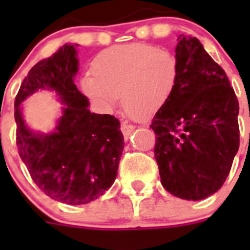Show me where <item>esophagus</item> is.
<instances>
[{
    "label": "esophagus",
    "instance_id": "34e87169",
    "mask_svg": "<svg viewBox=\"0 0 250 250\" xmlns=\"http://www.w3.org/2000/svg\"><path fill=\"white\" fill-rule=\"evenodd\" d=\"M134 130H135V126H134V125H129V124H125V123L121 125V131H123L124 138L126 139V140L129 139V136L131 135V132L134 131Z\"/></svg>",
    "mask_w": 250,
    "mask_h": 250
}]
</instances>
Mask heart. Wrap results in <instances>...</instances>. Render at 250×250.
Returning <instances> with one entry per match:
<instances>
[{
    "label": "heart",
    "mask_w": 250,
    "mask_h": 250,
    "mask_svg": "<svg viewBox=\"0 0 250 250\" xmlns=\"http://www.w3.org/2000/svg\"><path fill=\"white\" fill-rule=\"evenodd\" d=\"M91 71L81 79V89L101 112H111L120 95L130 115L150 118L173 94L178 62L165 48L132 43L101 51Z\"/></svg>",
    "instance_id": "heart-1"
}]
</instances>
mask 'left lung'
<instances>
[{
	"instance_id": "left-lung-1",
	"label": "left lung",
	"mask_w": 250,
	"mask_h": 250,
	"mask_svg": "<svg viewBox=\"0 0 250 250\" xmlns=\"http://www.w3.org/2000/svg\"><path fill=\"white\" fill-rule=\"evenodd\" d=\"M174 91L150 127L161 184L185 200H202L224 184L239 149V104L225 71L196 37L179 35Z\"/></svg>"
}]
</instances>
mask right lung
<instances>
[{"mask_svg":"<svg viewBox=\"0 0 250 250\" xmlns=\"http://www.w3.org/2000/svg\"><path fill=\"white\" fill-rule=\"evenodd\" d=\"M65 43L28 71L15 100L19 154L35 184L52 199L67 205L87 204L103 195L118 175L124 150L120 121L89 110V99L77 90L76 47ZM39 89L57 94L65 104L51 133L25 124L21 104Z\"/></svg>","mask_w":250,"mask_h":250,"instance_id":"obj_1","label":"right lung"}]
</instances>
